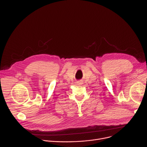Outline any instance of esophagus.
<instances>
[{"label": "esophagus", "mask_w": 147, "mask_h": 147, "mask_svg": "<svg viewBox=\"0 0 147 147\" xmlns=\"http://www.w3.org/2000/svg\"><path fill=\"white\" fill-rule=\"evenodd\" d=\"M77 84L78 85H81L82 84V81H78L77 82Z\"/></svg>", "instance_id": "obj_1"}]
</instances>
